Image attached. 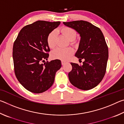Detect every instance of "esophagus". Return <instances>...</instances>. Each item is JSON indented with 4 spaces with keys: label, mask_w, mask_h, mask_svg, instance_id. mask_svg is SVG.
I'll return each mask as SVG.
<instances>
[{
    "label": "esophagus",
    "mask_w": 124,
    "mask_h": 124,
    "mask_svg": "<svg viewBox=\"0 0 124 124\" xmlns=\"http://www.w3.org/2000/svg\"><path fill=\"white\" fill-rule=\"evenodd\" d=\"M61 63H62V64L63 65H63H64L66 63V62L64 61H63V60H62L61 61Z\"/></svg>",
    "instance_id": "esophagus-1"
}]
</instances>
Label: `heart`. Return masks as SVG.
I'll return each instance as SVG.
<instances>
[{
    "instance_id": "b5f03b06",
    "label": "heart",
    "mask_w": 124,
    "mask_h": 124,
    "mask_svg": "<svg viewBox=\"0 0 124 124\" xmlns=\"http://www.w3.org/2000/svg\"><path fill=\"white\" fill-rule=\"evenodd\" d=\"M60 31L69 40H70L71 44H74L75 43L74 39L77 37V32L74 29L68 27H63L60 29ZM56 37L57 33L55 31H52L47 35V44L50 49H53L55 47ZM73 54V50L72 48L58 47L51 52V57L54 59L66 61L68 60Z\"/></svg>"
}]
</instances>
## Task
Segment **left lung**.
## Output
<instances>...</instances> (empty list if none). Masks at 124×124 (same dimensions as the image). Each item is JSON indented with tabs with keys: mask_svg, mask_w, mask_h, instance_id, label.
Wrapping results in <instances>:
<instances>
[{
	"mask_svg": "<svg viewBox=\"0 0 124 124\" xmlns=\"http://www.w3.org/2000/svg\"><path fill=\"white\" fill-rule=\"evenodd\" d=\"M74 29L80 37L79 47L75 56L84 60L82 66L70 63L72 70L68 73L70 83L83 90L97 86L106 73L108 59V49L101 29L85 21L63 22Z\"/></svg>",
	"mask_w": 124,
	"mask_h": 124,
	"instance_id": "left-lung-1",
	"label": "left lung"
}]
</instances>
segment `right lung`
Masks as SVG:
<instances>
[{
    "instance_id": "right-lung-1",
    "label": "right lung",
    "mask_w": 124,
    "mask_h": 124,
    "mask_svg": "<svg viewBox=\"0 0 124 124\" xmlns=\"http://www.w3.org/2000/svg\"><path fill=\"white\" fill-rule=\"evenodd\" d=\"M60 23L37 21L22 28L14 43L16 77L25 89L33 93H42L51 87L56 73L62 66L60 60L41 63L49 56L47 35Z\"/></svg>"
}]
</instances>
